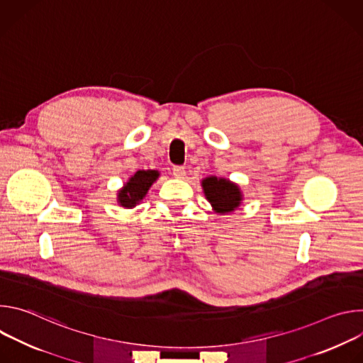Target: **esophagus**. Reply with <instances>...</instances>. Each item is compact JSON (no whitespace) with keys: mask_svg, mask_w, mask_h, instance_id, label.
Returning <instances> with one entry per match:
<instances>
[{"mask_svg":"<svg viewBox=\"0 0 363 363\" xmlns=\"http://www.w3.org/2000/svg\"><path fill=\"white\" fill-rule=\"evenodd\" d=\"M172 175L178 179H182L185 177V168L184 167H174L172 169Z\"/></svg>","mask_w":363,"mask_h":363,"instance_id":"34e87169","label":"esophagus"}]
</instances>
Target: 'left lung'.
I'll return each mask as SVG.
<instances>
[{"mask_svg":"<svg viewBox=\"0 0 363 363\" xmlns=\"http://www.w3.org/2000/svg\"><path fill=\"white\" fill-rule=\"evenodd\" d=\"M203 195L213 206V211L225 216L234 213L241 205L244 195L238 184L218 177H206L201 181Z\"/></svg>","mask_w":363,"mask_h":363,"instance_id":"8db88e82","label":"left lung"}]
</instances>
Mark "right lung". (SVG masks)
Returning a JSON list of instances; mask_svg holds the SVG:
<instances>
[{"mask_svg":"<svg viewBox=\"0 0 363 363\" xmlns=\"http://www.w3.org/2000/svg\"><path fill=\"white\" fill-rule=\"evenodd\" d=\"M160 171L157 169H140L136 171L118 191V203L123 208H135L138 203L143 201L152 184L160 178Z\"/></svg>","mask_w":363,"mask_h":363,"instance_id":"obj_1","label":"right lung"}]
</instances>
